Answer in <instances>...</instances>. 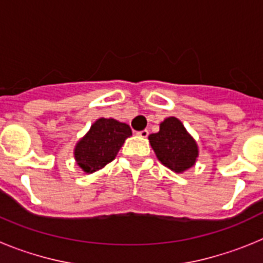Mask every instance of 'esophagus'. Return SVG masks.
<instances>
[{
  "label": "esophagus",
  "mask_w": 263,
  "mask_h": 263,
  "mask_svg": "<svg viewBox=\"0 0 263 263\" xmlns=\"http://www.w3.org/2000/svg\"><path fill=\"white\" fill-rule=\"evenodd\" d=\"M138 134L139 137H142V138H147V136H148V130L147 129H145V130H141V132H138Z\"/></svg>",
  "instance_id": "obj_1"
}]
</instances>
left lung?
<instances>
[{
	"instance_id": "obj_1",
	"label": "left lung",
	"mask_w": 263,
	"mask_h": 263,
	"mask_svg": "<svg viewBox=\"0 0 263 263\" xmlns=\"http://www.w3.org/2000/svg\"><path fill=\"white\" fill-rule=\"evenodd\" d=\"M158 159L175 173L194 166L197 145L178 118L168 117L160 124L158 133L148 136Z\"/></svg>"
}]
</instances>
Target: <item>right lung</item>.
I'll return each mask as SVG.
<instances>
[{"instance_id":"obj_1","label":"right lung","mask_w":263,"mask_h":263,"mask_svg":"<svg viewBox=\"0 0 263 263\" xmlns=\"http://www.w3.org/2000/svg\"><path fill=\"white\" fill-rule=\"evenodd\" d=\"M130 136L129 125L113 118H100L76 145V162L85 173H95L115 159L125 139Z\"/></svg>"}]
</instances>
